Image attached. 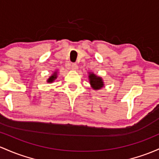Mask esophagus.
I'll list each match as a JSON object with an SVG mask.
<instances>
[{
    "label": "esophagus",
    "mask_w": 159,
    "mask_h": 159,
    "mask_svg": "<svg viewBox=\"0 0 159 159\" xmlns=\"http://www.w3.org/2000/svg\"><path fill=\"white\" fill-rule=\"evenodd\" d=\"M71 70H74V71H75V70H77V69H78V65H77V64H75V63H72L71 65Z\"/></svg>",
    "instance_id": "1"
}]
</instances>
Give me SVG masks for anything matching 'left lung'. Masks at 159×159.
Returning <instances> with one entry per match:
<instances>
[{
	"instance_id": "1",
	"label": "left lung",
	"mask_w": 159,
	"mask_h": 159,
	"mask_svg": "<svg viewBox=\"0 0 159 159\" xmlns=\"http://www.w3.org/2000/svg\"><path fill=\"white\" fill-rule=\"evenodd\" d=\"M88 79L90 84L93 90H100L104 87V81L101 77L97 76L93 72H88Z\"/></svg>"
}]
</instances>
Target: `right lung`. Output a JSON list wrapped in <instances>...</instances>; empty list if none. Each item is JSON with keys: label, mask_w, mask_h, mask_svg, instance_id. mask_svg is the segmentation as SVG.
Returning <instances> with one entry per match:
<instances>
[{"label": "right lung", "mask_w": 159, "mask_h": 159, "mask_svg": "<svg viewBox=\"0 0 159 159\" xmlns=\"http://www.w3.org/2000/svg\"><path fill=\"white\" fill-rule=\"evenodd\" d=\"M57 75H58V71H53V74L51 75L49 78H48V80H47V82L48 83H53L54 81H55L56 79L57 78Z\"/></svg>", "instance_id": "obj_1"}]
</instances>
